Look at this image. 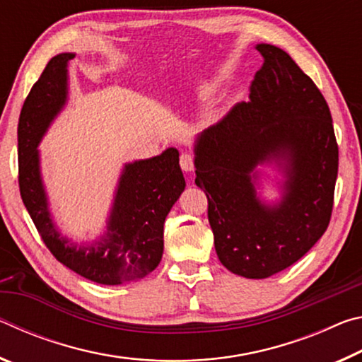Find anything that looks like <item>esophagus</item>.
Returning <instances> with one entry per match:
<instances>
[{"label": "esophagus", "instance_id": "1", "mask_svg": "<svg viewBox=\"0 0 362 362\" xmlns=\"http://www.w3.org/2000/svg\"><path fill=\"white\" fill-rule=\"evenodd\" d=\"M180 168L185 170V173H192L194 169V158L189 153H182L180 155Z\"/></svg>", "mask_w": 362, "mask_h": 362}]
</instances>
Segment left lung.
<instances>
[{
	"instance_id": "obj_1",
	"label": "left lung",
	"mask_w": 362,
	"mask_h": 362,
	"mask_svg": "<svg viewBox=\"0 0 362 362\" xmlns=\"http://www.w3.org/2000/svg\"><path fill=\"white\" fill-rule=\"evenodd\" d=\"M265 62L240 102L196 144V179L207 196L216 252L231 273L263 279L302 259L327 230L339 173L332 116L321 90L272 45L257 46ZM284 158L290 179L284 203L255 198L253 169Z\"/></svg>"
}]
</instances>
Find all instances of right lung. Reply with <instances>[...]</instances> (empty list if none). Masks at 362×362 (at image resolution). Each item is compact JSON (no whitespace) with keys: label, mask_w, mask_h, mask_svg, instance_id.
Segmentation results:
<instances>
[{"label":"right lung","mask_w":362,"mask_h":362,"mask_svg":"<svg viewBox=\"0 0 362 362\" xmlns=\"http://www.w3.org/2000/svg\"><path fill=\"white\" fill-rule=\"evenodd\" d=\"M71 59L73 54H59L49 60L23 102L17 127L21 196L42 243L60 263L94 283L116 286L146 276L161 262L164 220L185 188V179L175 148L127 164L107 236L94 246L76 247L59 235L47 211L36 146L65 103L66 64Z\"/></svg>","instance_id":"1"}]
</instances>
